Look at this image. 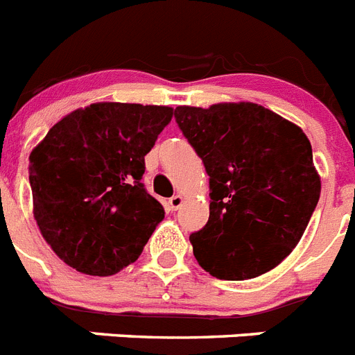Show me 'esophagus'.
I'll return each mask as SVG.
<instances>
[{
    "instance_id": "obj_1",
    "label": "esophagus",
    "mask_w": 355,
    "mask_h": 355,
    "mask_svg": "<svg viewBox=\"0 0 355 355\" xmlns=\"http://www.w3.org/2000/svg\"><path fill=\"white\" fill-rule=\"evenodd\" d=\"M181 205H183V196H174V198L168 199V208H171L172 211L178 210Z\"/></svg>"
}]
</instances>
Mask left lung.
Segmentation results:
<instances>
[{"label": "left lung", "mask_w": 355, "mask_h": 355, "mask_svg": "<svg viewBox=\"0 0 355 355\" xmlns=\"http://www.w3.org/2000/svg\"><path fill=\"white\" fill-rule=\"evenodd\" d=\"M174 116L210 175V217L190 235L199 266L220 280L277 268L304 235L322 192L305 132L253 102L180 105Z\"/></svg>", "instance_id": "8db88e82"}]
</instances>
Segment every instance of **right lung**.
Returning <instances> with one entry per match:
<instances>
[{
  "instance_id": "add662e5",
  "label": "right lung",
  "mask_w": 355,
  "mask_h": 355,
  "mask_svg": "<svg viewBox=\"0 0 355 355\" xmlns=\"http://www.w3.org/2000/svg\"><path fill=\"white\" fill-rule=\"evenodd\" d=\"M172 114L96 102L66 114L30 153L33 217L69 268L109 277L140 257L165 217L141 183L145 156Z\"/></svg>"
}]
</instances>
